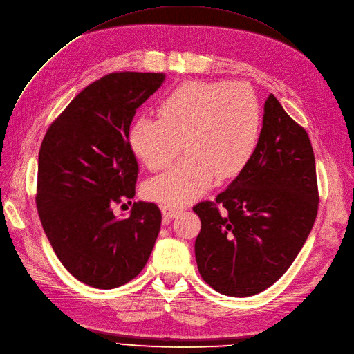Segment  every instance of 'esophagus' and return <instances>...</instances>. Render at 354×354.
<instances>
[{
	"label": "esophagus",
	"instance_id": "1",
	"mask_svg": "<svg viewBox=\"0 0 354 354\" xmlns=\"http://www.w3.org/2000/svg\"><path fill=\"white\" fill-rule=\"evenodd\" d=\"M160 209H162V214L165 218H175L176 215H179L182 212V208L172 207V205H162Z\"/></svg>",
	"mask_w": 354,
	"mask_h": 354
}]
</instances>
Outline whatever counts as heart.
<instances>
[{
	"label": "heart",
	"instance_id": "1",
	"mask_svg": "<svg viewBox=\"0 0 354 354\" xmlns=\"http://www.w3.org/2000/svg\"><path fill=\"white\" fill-rule=\"evenodd\" d=\"M159 118L137 117L129 140L150 171L188 153L162 175L146 182L153 201L183 205L203 195L214 180L240 175L252 160L262 133V105L243 82L188 81L159 104Z\"/></svg>",
	"mask_w": 354,
	"mask_h": 354
}]
</instances>
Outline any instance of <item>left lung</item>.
Listing matches in <instances>:
<instances>
[{
  "label": "left lung",
  "mask_w": 354,
  "mask_h": 354,
  "mask_svg": "<svg viewBox=\"0 0 354 354\" xmlns=\"http://www.w3.org/2000/svg\"><path fill=\"white\" fill-rule=\"evenodd\" d=\"M318 203L308 133L270 94L249 165L215 201L194 207L201 220L195 257L203 279L228 297L272 286L311 233Z\"/></svg>",
  "instance_id": "obj_1"
}]
</instances>
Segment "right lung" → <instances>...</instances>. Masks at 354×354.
<instances>
[{
    "label": "right lung",
    "instance_id": "obj_1",
    "mask_svg": "<svg viewBox=\"0 0 354 354\" xmlns=\"http://www.w3.org/2000/svg\"><path fill=\"white\" fill-rule=\"evenodd\" d=\"M163 73L113 72L89 84L46 131L39 151L36 207L46 236L68 272L85 285L113 289L146 266L162 214L133 203L139 165L129 134L136 110Z\"/></svg>",
    "mask_w": 354,
    "mask_h": 354
}]
</instances>
